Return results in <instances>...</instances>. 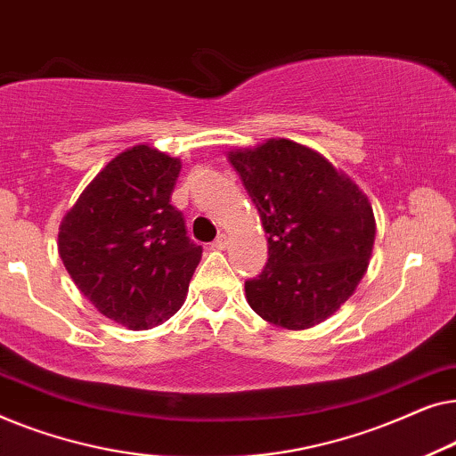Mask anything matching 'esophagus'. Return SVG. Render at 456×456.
Listing matches in <instances>:
<instances>
[{
  "instance_id": "34e87169",
  "label": "esophagus",
  "mask_w": 456,
  "mask_h": 456,
  "mask_svg": "<svg viewBox=\"0 0 456 456\" xmlns=\"http://www.w3.org/2000/svg\"><path fill=\"white\" fill-rule=\"evenodd\" d=\"M214 247L220 248V251H222V248H226L228 247V236L226 234H217V239L214 240Z\"/></svg>"
}]
</instances>
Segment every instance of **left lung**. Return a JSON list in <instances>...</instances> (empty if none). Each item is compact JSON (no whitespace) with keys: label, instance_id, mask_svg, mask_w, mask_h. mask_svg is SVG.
Listing matches in <instances>:
<instances>
[{"label":"left lung","instance_id":"1","mask_svg":"<svg viewBox=\"0 0 456 456\" xmlns=\"http://www.w3.org/2000/svg\"><path fill=\"white\" fill-rule=\"evenodd\" d=\"M228 159L267 234L264 272L245 282L248 305L278 328L315 326L353 295L370 265V201L320 153L289 139L230 151Z\"/></svg>","mask_w":456,"mask_h":456}]
</instances>
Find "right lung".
Instances as JSON below:
<instances>
[{"label": "right lung", "instance_id": "1", "mask_svg": "<svg viewBox=\"0 0 456 456\" xmlns=\"http://www.w3.org/2000/svg\"><path fill=\"white\" fill-rule=\"evenodd\" d=\"M180 159L136 145L93 178L61 220L60 257L99 314L130 330L183 307L203 248L170 203Z\"/></svg>", "mask_w": 456, "mask_h": 456}]
</instances>
